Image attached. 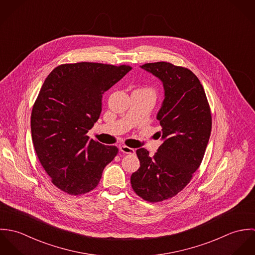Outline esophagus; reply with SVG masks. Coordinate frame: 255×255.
I'll list each match as a JSON object with an SVG mask.
<instances>
[{
  "instance_id": "1",
  "label": "esophagus",
  "mask_w": 255,
  "mask_h": 255,
  "mask_svg": "<svg viewBox=\"0 0 255 255\" xmlns=\"http://www.w3.org/2000/svg\"><path fill=\"white\" fill-rule=\"evenodd\" d=\"M120 150H121V152H123L125 154H134V149H132L128 146H120Z\"/></svg>"
}]
</instances>
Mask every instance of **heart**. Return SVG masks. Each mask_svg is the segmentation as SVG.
<instances>
[{"label": "heart", "instance_id": "obj_1", "mask_svg": "<svg viewBox=\"0 0 255 255\" xmlns=\"http://www.w3.org/2000/svg\"><path fill=\"white\" fill-rule=\"evenodd\" d=\"M145 90H147V91H149V92H151V93H153V94H154L153 90H152V89H150V88H145Z\"/></svg>", "mask_w": 255, "mask_h": 255}]
</instances>
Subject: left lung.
Instances as JSON below:
<instances>
[{
  "mask_svg": "<svg viewBox=\"0 0 255 255\" xmlns=\"http://www.w3.org/2000/svg\"><path fill=\"white\" fill-rule=\"evenodd\" d=\"M141 69L158 77L165 98L157 114L163 143L154 156L136 150L139 169L130 177L134 192L149 202L177 195L199 168L209 141L212 118L202 84L186 68L167 62L149 63Z\"/></svg>",
  "mask_w": 255,
  "mask_h": 255,
  "instance_id": "left-lung-1",
  "label": "left lung"
}]
</instances>
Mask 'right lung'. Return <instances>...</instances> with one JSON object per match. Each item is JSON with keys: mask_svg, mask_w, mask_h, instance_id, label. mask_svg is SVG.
Returning <instances> with one entry per match:
<instances>
[{"mask_svg": "<svg viewBox=\"0 0 255 255\" xmlns=\"http://www.w3.org/2000/svg\"><path fill=\"white\" fill-rule=\"evenodd\" d=\"M130 70L81 62L61 65L45 79L32 108L31 135L41 165L61 190L79 195L94 189L118 154L116 146L86 133L100 117L104 92Z\"/></svg>", "mask_w": 255, "mask_h": 255, "instance_id": "right-lung-1", "label": "right lung"}]
</instances>
